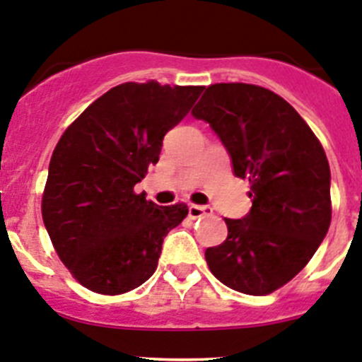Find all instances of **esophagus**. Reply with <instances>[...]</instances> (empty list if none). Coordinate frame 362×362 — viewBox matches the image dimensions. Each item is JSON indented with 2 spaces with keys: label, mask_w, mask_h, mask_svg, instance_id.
<instances>
[{
  "label": "esophagus",
  "mask_w": 362,
  "mask_h": 362,
  "mask_svg": "<svg viewBox=\"0 0 362 362\" xmlns=\"http://www.w3.org/2000/svg\"><path fill=\"white\" fill-rule=\"evenodd\" d=\"M211 214H214V210H211L210 206H199V204H190V206H188V215H190L192 218L206 217V215Z\"/></svg>",
  "instance_id": "1"
}]
</instances>
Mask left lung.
Listing matches in <instances>:
<instances>
[{"label": "left lung", "instance_id": "8db88e82", "mask_svg": "<svg viewBox=\"0 0 362 362\" xmlns=\"http://www.w3.org/2000/svg\"><path fill=\"white\" fill-rule=\"evenodd\" d=\"M192 115L210 124L253 199L246 217L224 218L228 237L206 250L208 267L230 289L271 294L303 269L330 226L323 147L289 102L260 86H208Z\"/></svg>", "mask_w": 362, "mask_h": 362}]
</instances>
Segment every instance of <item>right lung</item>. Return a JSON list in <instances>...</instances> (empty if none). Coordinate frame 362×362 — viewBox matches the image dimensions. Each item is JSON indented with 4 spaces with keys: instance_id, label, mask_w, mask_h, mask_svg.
Wrapping results in <instances>:
<instances>
[{
    "instance_id": "add662e5",
    "label": "right lung",
    "mask_w": 362,
    "mask_h": 362,
    "mask_svg": "<svg viewBox=\"0 0 362 362\" xmlns=\"http://www.w3.org/2000/svg\"><path fill=\"white\" fill-rule=\"evenodd\" d=\"M203 89L125 82L61 136L49 159L42 221L62 264L93 293L115 296L147 281L163 238L188 215L187 204L158 206L134 185L158 163L165 134Z\"/></svg>"
}]
</instances>
